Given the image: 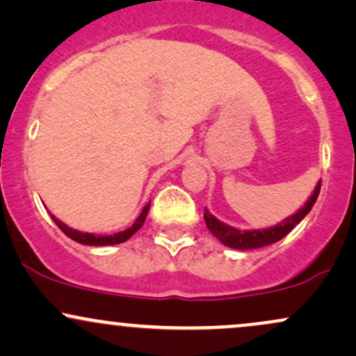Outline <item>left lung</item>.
I'll return each instance as SVG.
<instances>
[{"label": "left lung", "instance_id": "8db88e82", "mask_svg": "<svg viewBox=\"0 0 356 356\" xmlns=\"http://www.w3.org/2000/svg\"><path fill=\"white\" fill-rule=\"evenodd\" d=\"M321 189V181L316 184L314 187V192L312 197L306 201V204L301 207L296 214L286 218L283 222L276 224V226L268 227V229H257V231H241L236 229V227L229 226V224L222 222L218 218L211 214L209 211L204 209V220H206V226L212 234L218 238L224 246H229L234 249H257L263 246H269V244L277 243L280 239H283L288 232H291L301 220L305 219V216L312 211V207L316 202L318 194H320Z\"/></svg>", "mask_w": 356, "mask_h": 356}]
</instances>
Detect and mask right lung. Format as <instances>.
<instances>
[{"mask_svg":"<svg viewBox=\"0 0 356 356\" xmlns=\"http://www.w3.org/2000/svg\"><path fill=\"white\" fill-rule=\"evenodd\" d=\"M149 207H150V202L147 204L144 209H142L140 216H138V218L136 219V222H134L132 226L129 227V229L115 232V234H110V236H95V234H90V232H80V231H76V229H72V227H68L67 224L61 222V220L56 219L55 216H51V218H53V220H55L56 226H58L60 229L68 236V238L73 239V241H76V243L87 244V246H112V244L125 243L127 239L132 238V236L136 234L138 229H140L142 224H144V220L147 218V212H149Z\"/></svg>","mask_w":356,"mask_h":356,"instance_id":"1","label":"right lung"}]
</instances>
